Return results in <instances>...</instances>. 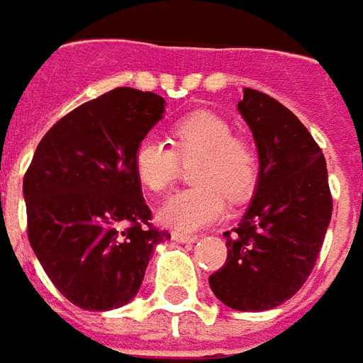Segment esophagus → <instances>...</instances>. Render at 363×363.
I'll list each match as a JSON object with an SVG mask.
<instances>
[{"label": "esophagus", "mask_w": 363, "mask_h": 363, "mask_svg": "<svg viewBox=\"0 0 363 363\" xmlns=\"http://www.w3.org/2000/svg\"><path fill=\"white\" fill-rule=\"evenodd\" d=\"M172 238L176 242H195L197 240V235H189V233H179V230H174L172 233Z\"/></svg>", "instance_id": "esophagus-1"}]
</instances>
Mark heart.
I'll list each match as a JSON object with an SVG mask.
<instances>
[{"label":"heart","mask_w":363,"mask_h":363,"mask_svg":"<svg viewBox=\"0 0 363 363\" xmlns=\"http://www.w3.org/2000/svg\"><path fill=\"white\" fill-rule=\"evenodd\" d=\"M172 148L146 136L133 152V174L138 186L160 195L176 182L179 162H194L191 182L197 184L172 195L158 211L162 225L195 230L215 223L228 201L240 203L258 182V154L248 140L233 135L227 119L211 111H195L177 119L172 128Z\"/></svg>","instance_id":"obj_1"}]
</instances>
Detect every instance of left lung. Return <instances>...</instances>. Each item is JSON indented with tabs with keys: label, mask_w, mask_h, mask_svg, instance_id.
Here are the masks:
<instances>
[{
	"label": "left lung",
	"mask_w": 363,
	"mask_h": 363,
	"mask_svg": "<svg viewBox=\"0 0 363 363\" xmlns=\"http://www.w3.org/2000/svg\"><path fill=\"white\" fill-rule=\"evenodd\" d=\"M238 111L258 148V186L238 227L225 233L227 262L209 285L230 309L268 311L291 299L311 276L333 195L325 154L285 105L244 87Z\"/></svg>",
	"instance_id": "obj_1"
}]
</instances>
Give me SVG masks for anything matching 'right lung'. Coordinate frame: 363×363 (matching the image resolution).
I'll use <instances>...</instances> for the list:
<instances>
[{"label":"right lung","mask_w":363,"mask_h":363,"mask_svg":"<svg viewBox=\"0 0 363 363\" xmlns=\"http://www.w3.org/2000/svg\"><path fill=\"white\" fill-rule=\"evenodd\" d=\"M164 97L117 87L56 121L38 143L23 195L27 236L54 287L76 307L127 305L168 230L133 174L136 145L164 115Z\"/></svg>","instance_id":"add662e5"}]
</instances>
